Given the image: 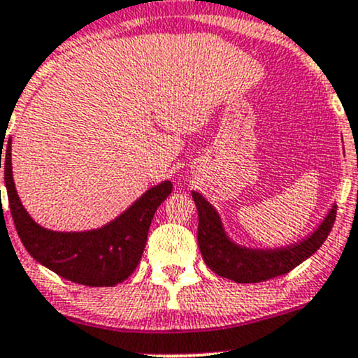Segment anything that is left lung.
Returning <instances> with one entry per match:
<instances>
[{
    "mask_svg": "<svg viewBox=\"0 0 358 358\" xmlns=\"http://www.w3.org/2000/svg\"><path fill=\"white\" fill-rule=\"evenodd\" d=\"M193 202L199 210V248L205 264L222 278L236 282H261L289 273L322 248L335 224L336 205L331 207L316 231L291 248L254 250L239 248L229 241L222 227L219 213L200 193L193 192Z\"/></svg>",
    "mask_w": 358,
    "mask_h": 358,
    "instance_id": "obj_1",
    "label": "left lung"
}]
</instances>
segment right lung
<instances>
[{"label": "right lung", "mask_w": 358, "mask_h": 358, "mask_svg": "<svg viewBox=\"0 0 358 358\" xmlns=\"http://www.w3.org/2000/svg\"><path fill=\"white\" fill-rule=\"evenodd\" d=\"M0 155L16 232L35 261L84 286H114L133 274L141 261L156 208L173 190L171 182L156 185L122 215L97 231L52 232L35 224L20 202L11 175V139L6 145L5 139H0Z\"/></svg>", "instance_id": "right-lung-1"}]
</instances>
